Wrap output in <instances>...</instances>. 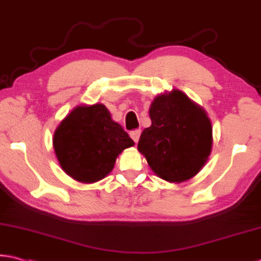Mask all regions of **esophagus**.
<instances>
[{
	"mask_svg": "<svg viewBox=\"0 0 261 261\" xmlns=\"http://www.w3.org/2000/svg\"><path fill=\"white\" fill-rule=\"evenodd\" d=\"M140 130H134V131H131L130 132V137L134 139V142L135 143H137L138 140H139V137H140Z\"/></svg>",
	"mask_w": 261,
	"mask_h": 261,
	"instance_id": "34e87169",
	"label": "esophagus"
}]
</instances>
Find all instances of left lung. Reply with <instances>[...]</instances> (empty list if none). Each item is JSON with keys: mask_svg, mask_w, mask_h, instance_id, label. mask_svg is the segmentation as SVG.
<instances>
[{"mask_svg": "<svg viewBox=\"0 0 261 261\" xmlns=\"http://www.w3.org/2000/svg\"><path fill=\"white\" fill-rule=\"evenodd\" d=\"M148 113L152 124L140 135L138 150L152 171L169 182L196 175L213 145L212 123L203 108L174 89L156 96Z\"/></svg>", "mask_w": 261, "mask_h": 261, "instance_id": "obj_1", "label": "left lung"}]
</instances>
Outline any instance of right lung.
<instances>
[{
    "mask_svg": "<svg viewBox=\"0 0 261 261\" xmlns=\"http://www.w3.org/2000/svg\"><path fill=\"white\" fill-rule=\"evenodd\" d=\"M135 143L101 103L79 106L57 127L53 147L61 168L80 182L92 184L113 171L119 153Z\"/></svg>",
    "mask_w": 261,
    "mask_h": 261,
    "instance_id": "obj_1",
    "label": "right lung"
}]
</instances>
